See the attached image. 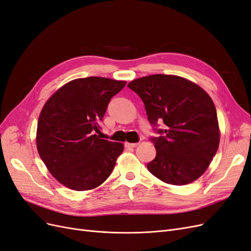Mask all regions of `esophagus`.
Returning <instances> with one entry per match:
<instances>
[{"label": "esophagus", "mask_w": 251, "mask_h": 251, "mask_svg": "<svg viewBox=\"0 0 251 251\" xmlns=\"http://www.w3.org/2000/svg\"><path fill=\"white\" fill-rule=\"evenodd\" d=\"M125 146H126V148H136V147H137L138 146V143L137 142H136V143H130V142H126L125 143Z\"/></svg>", "instance_id": "esophagus-1"}]
</instances>
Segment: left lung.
<instances>
[{
	"label": "left lung",
	"instance_id": "8db88e82",
	"mask_svg": "<svg viewBox=\"0 0 251 251\" xmlns=\"http://www.w3.org/2000/svg\"><path fill=\"white\" fill-rule=\"evenodd\" d=\"M127 87L142 100L149 123L158 134L150 138L156 157L148 163V170L173 185H185L202 176L220 142L210 96L196 83L175 75H150Z\"/></svg>",
	"mask_w": 251,
	"mask_h": 251
}]
</instances>
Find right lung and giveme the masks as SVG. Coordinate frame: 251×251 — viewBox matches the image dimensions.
<instances>
[{
  "mask_svg": "<svg viewBox=\"0 0 251 251\" xmlns=\"http://www.w3.org/2000/svg\"><path fill=\"white\" fill-rule=\"evenodd\" d=\"M126 81L91 76L66 83L45 103L40 114L36 147L58 182L74 191H88L108 179L123 143L95 133L113 96Z\"/></svg>",
  "mask_w": 251,
  "mask_h": 251,
  "instance_id": "add662e5",
  "label": "right lung"
}]
</instances>
